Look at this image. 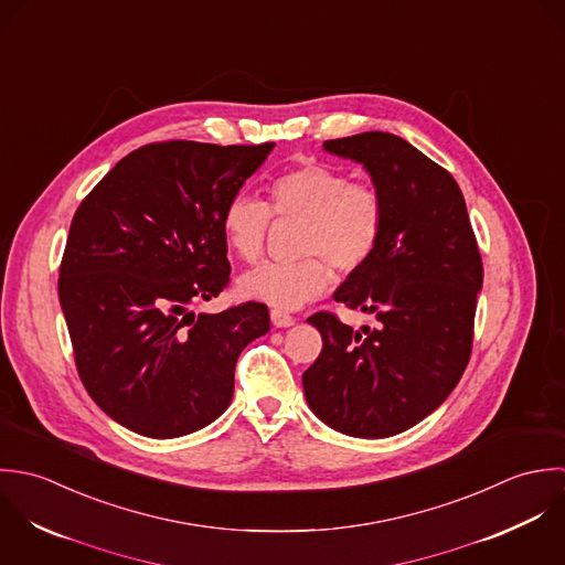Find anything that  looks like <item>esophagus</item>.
<instances>
[{"mask_svg":"<svg viewBox=\"0 0 565 565\" xmlns=\"http://www.w3.org/2000/svg\"><path fill=\"white\" fill-rule=\"evenodd\" d=\"M270 321H273V326L275 328H290L292 323H295V319L288 315V312H284V310H270Z\"/></svg>","mask_w":565,"mask_h":565,"instance_id":"esophagus-1","label":"esophagus"}]
</instances>
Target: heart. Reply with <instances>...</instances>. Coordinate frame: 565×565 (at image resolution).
I'll return each mask as SVG.
<instances>
[{
  "instance_id": "heart-1",
  "label": "heart",
  "mask_w": 565,
  "mask_h": 565,
  "mask_svg": "<svg viewBox=\"0 0 565 565\" xmlns=\"http://www.w3.org/2000/svg\"><path fill=\"white\" fill-rule=\"evenodd\" d=\"M301 223L297 262H266L244 273L237 292L246 299L295 310L321 297L332 284L330 260L342 273L358 270L375 253L386 223L377 188L323 163H308L268 185V205L237 194L225 205L223 235L233 255L255 262L262 255L270 218Z\"/></svg>"
}]
</instances>
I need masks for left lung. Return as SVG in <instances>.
Segmentation results:
<instances>
[{
  "mask_svg": "<svg viewBox=\"0 0 565 565\" xmlns=\"http://www.w3.org/2000/svg\"><path fill=\"white\" fill-rule=\"evenodd\" d=\"M323 148L362 163L386 205L382 239L334 299L373 315L353 330L330 312L308 319L323 339L303 373L312 413L349 437L399 435L437 411L471 353L482 259L458 183L406 139L371 130Z\"/></svg>",
  "mask_w": 565,
  "mask_h": 565,
  "instance_id": "left-lung-1",
  "label": "left lung"
}]
</instances>
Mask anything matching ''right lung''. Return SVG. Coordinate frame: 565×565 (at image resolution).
<instances>
[{"label": "right lung", "instance_id": "1", "mask_svg": "<svg viewBox=\"0 0 565 565\" xmlns=\"http://www.w3.org/2000/svg\"><path fill=\"white\" fill-rule=\"evenodd\" d=\"M273 148L148 143L76 210L58 299L87 393L124 428L174 439L218 419L237 355L270 330L264 303L190 306L226 288L223 212Z\"/></svg>", "mask_w": 565, "mask_h": 565}]
</instances>
